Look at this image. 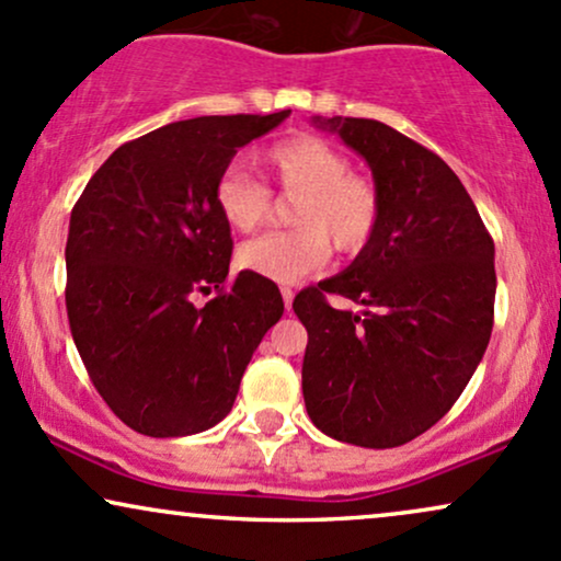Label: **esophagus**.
Returning a JSON list of instances; mask_svg holds the SVG:
<instances>
[{
  "mask_svg": "<svg viewBox=\"0 0 561 561\" xmlns=\"http://www.w3.org/2000/svg\"><path fill=\"white\" fill-rule=\"evenodd\" d=\"M279 293H282V300H285V308H287V310L293 308V298H295L293 287H289V285H282V287H279Z\"/></svg>",
  "mask_w": 561,
  "mask_h": 561,
  "instance_id": "34e87169",
  "label": "esophagus"
}]
</instances>
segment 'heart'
Wrapping results in <instances>:
<instances>
[{
    "mask_svg": "<svg viewBox=\"0 0 561 561\" xmlns=\"http://www.w3.org/2000/svg\"><path fill=\"white\" fill-rule=\"evenodd\" d=\"M263 178L282 193H302L295 206L293 232H272L240 248L242 268L263 279L289 285L321 268L329 240L345 253L360 251L379 225L381 201L368 180L353 174L340 148L319 135H295L255 153ZM221 219L234 232H253L272 214V193L240 167H227L214 185Z\"/></svg>",
    "mask_w": 561,
    "mask_h": 561,
    "instance_id": "obj_1",
    "label": "heart"
}]
</instances>
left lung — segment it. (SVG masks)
Returning a JSON list of instances; mask_svg holds the SVG:
<instances>
[{
	"label": "left lung",
	"mask_w": 561,
	"mask_h": 561,
	"mask_svg": "<svg viewBox=\"0 0 561 561\" xmlns=\"http://www.w3.org/2000/svg\"><path fill=\"white\" fill-rule=\"evenodd\" d=\"M368 161L379 225L342 274L293 308L308 332L302 397L336 442L389 449L449 413L494 327V240L442 157L379 119L313 117ZM329 294L367 306H328Z\"/></svg>",
	"instance_id": "obj_1"
}]
</instances>
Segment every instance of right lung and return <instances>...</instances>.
Listing matches in <instances>:
<instances>
[{
  "mask_svg": "<svg viewBox=\"0 0 561 561\" xmlns=\"http://www.w3.org/2000/svg\"><path fill=\"white\" fill-rule=\"evenodd\" d=\"M289 110L182 119L123 144L70 216L67 319L93 387L146 436L206 431L232 410L263 334L285 313L279 287L240 272L214 185L238 148ZM217 298L195 307L198 291Z\"/></svg>",
  "mask_w": 561,
  "mask_h": 561,
  "instance_id": "add662e5",
  "label": "right lung"
}]
</instances>
